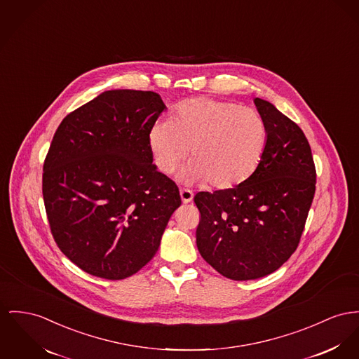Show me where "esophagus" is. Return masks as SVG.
I'll list each match as a JSON object with an SVG mask.
<instances>
[{
  "instance_id": "obj_1",
  "label": "esophagus",
  "mask_w": 359,
  "mask_h": 359,
  "mask_svg": "<svg viewBox=\"0 0 359 359\" xmlns=\"http://www.w3.org/2000/svg\"><path fill=\"white\" fill-rule=\"evenodd\" d=\"M180 194H181V200L184 204H188L193 200V193L189 189H181Z\"/></svg>"
}]
</instances>
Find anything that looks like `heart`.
I'll list each match as a JSON object with an SVG mask.
<instances>
[{
    "instance_id": "heart-1",
    "label": "heart",
    "mask_w": 359,
    "mask_h": 359,
    "mask_svg": "<svg viewBox=\"0 0 359 359\" xmlns=\"http://www.w3.org/2000/svg\"><path fill=\"white\" fill-rule=\"evenodd\" d=\"M156 168L175 171L189 155L184 177L216 191L243 185L263 162L268 128L260 113L238 103L193 97L180 103L171 121H156L148 133Z\"/></svg>"
}]
</instances>
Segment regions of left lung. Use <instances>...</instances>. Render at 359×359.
<instances>
[{
	"label": "left lung",
	"mask_w": 359,
	"mask_h": 359,
	"mask_svg": "<svg viewBox=\"0 0 359 359\" xmlns=\"http://www.w3.org/2000/svg\"><path fill=\"white\" fill-rule=\"evenodd\" d=\"M255 104L268 128L257 171L231 191H198L196 243L201 257L233 280L280 268L295 252L316 191V168L302 129L272 103Z\"/></svg>",
	"instance_id": "8db88e82"
}]
</instances>
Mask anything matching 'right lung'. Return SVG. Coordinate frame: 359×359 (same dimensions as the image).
I'll use <instances>...</instances> for the list:
<instances>
[{
	"label": "right lung",
	"mask_w": 359,
	"mask_h": 359,
	"mask_svg": "<svg viewBox=\"0 0 359 359\" xmlns=\"http://www.w3.org/2000/svg\"><path fill=\"white\" fill-rule=\"evenodd\" d=\"M165 109L152 91H104L54 133L42 180L50 230L90 275L120 280L140 271L181 205L178 187L156 170L148 147Z\"/></svg>",
	"instance_id": "1"
}]
</instances>
